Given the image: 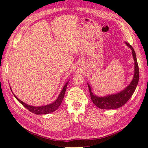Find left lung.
<instances>
[{"mask_svg":"<svg viewBox=\"0 0 148 148\" xmlns=\"http://www.w3.org/2000/svg\"><path fill=\"white\" fill-rule=\"evenodd\" d=\"M126 45L132 50L134 61V72L133 79L130 83L123 90L119 91V92L108 94L105 96H98L94 94L92 92V88L89 83H88L90 93V97L92 102L96 106L102 109H118L126 103V102L130 99L136 89L139 78V71L138 67L136 54L132 46L127 42H125Z\"/></svg>","mask_w":148,"mask_h":148,"instance_id":"obj_1","label":"left lung"}]
</instances>
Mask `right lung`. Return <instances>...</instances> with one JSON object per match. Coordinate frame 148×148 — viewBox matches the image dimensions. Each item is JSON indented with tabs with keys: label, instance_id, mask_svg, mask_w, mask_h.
<instances>
[{
	"label": "right lung",
	"instance_id": "right-lung-1",
	"mask_svg": "<svg viewBox=\"0 0 148 148\" xmlns=\"http://www.w3.org/2000/svg\"><path fill=\"white\" fill-rule=\"evenodd\" d=\"M69 81L66 82L64 86L63 87L62 90H61L60 93L58 98L56 99L54 102H53L52 103H49V104H47L46 106H33L27 104V103H25L23 101H21V100L19 99L18 97L14 95L13 92H12L11 86H10V88L15 98L17 100H18V101L20 102L21 104L25 107V108L29 110V111L32 112V113H34V114H49V113L54 112L58 108V107L60 106L63 100V99H64V97L65 93L66 92V89H67V86L69 83Z\"/></svg>",
	"mask_w": 148,
	"mask_h": 148
}]
</instances>
